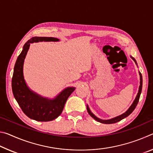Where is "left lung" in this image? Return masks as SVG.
Returning <instances> with one entry per match:
<instances>
[{
  "label": "left lung",
  "instance_id": "1",
  "mask_svg": "<svg viewBox=\"0 0 153 153\" xmlns=\"http://www.w3.org/2000/svg\"><path fill=\"white\" fill-rule=\"evenodd\" d=\"M132 58V57H131ZM133 60L136 62V60L134 59V58ZM140 87H139V90H138V94H137L136 97L135 98V100H134V101L133 102V104L131 105V106L129 108V109L126 111V113H124L122 115H121L120 116H118V117H116L113 119H111V120H100V119H98V117H96V116L93 114L91 111H90V108H88V107L87 106V111H88V113H89V115L91 116L92 118H94L96 121H98V122H100V123H106V124H110V123H117L118 121H121V120H123V119L126 118V117H128V115H130V114L133 112V111L135 109L136 107L138 105V102L139 101V99H140V94H141V92H142V74L141 73H140Z\"/></svg>",
  "mask_w": 153,
  "mask_h": 153
}]
</instances>
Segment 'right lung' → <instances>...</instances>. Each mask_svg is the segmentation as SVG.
<instances>
[{
  "label": "right lung",
  "mask_w": 153,
  "mask_h": 153,
  "mask_svg": "<svg viewBox=\"0 0 153 153\" xmlns=\"http://www.w3.org/2000/svg\"><path fill=\"white\" fill-rule=\"evenodd\" d=\"M41 41H59L52 37H33L25 44L15 63L12 77V91L19 107L28 117L38 121H49L55 120L61 115L67 98L75 90L67 88L55 99L49 100L38 96L28 88L23 74V66L30 43Z\"/></svg>",
  "instance_id": "obj_1"
}]
</instances>
